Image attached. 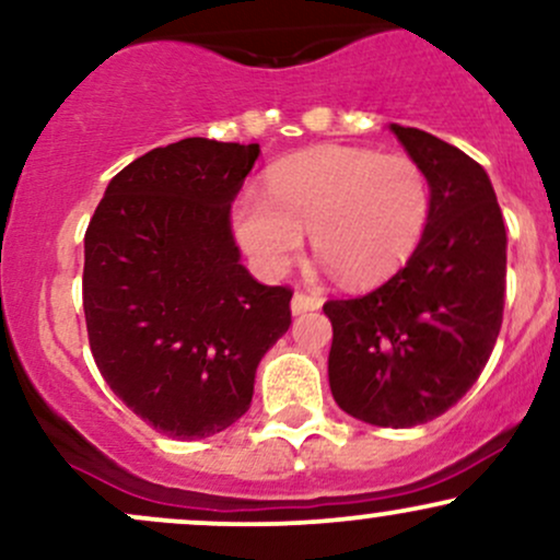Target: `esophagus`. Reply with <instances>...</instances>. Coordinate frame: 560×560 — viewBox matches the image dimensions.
Returning <instances> with one entry per match:
<instances>
[{
	"label": "esophagus",
	"mask_w": 560,
	"mask_h": 560,
	"mask_svg": "<svg viewBox=\"0 0 560 560\" xmlns=\"http://www.w3.org/2000/svg\"><path fill=\"white\" fill-rule=\"evenodd\" d=\"M324 305V300L318 298V294H311V292H294L292 298V313L294 316H300V313H307V311H318V307Z\"/></svg>",
	"instance_id": "34e87169"
}]
</instances>
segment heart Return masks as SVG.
<instances>
[{
	"instance_id": "heart-1",
	"label": "heart",
	"mask_w": 560,
	"mask_h": 560,
	"mask_svg": "<svg viewBox=\"0 0 560 560\" xmlns=\"http://www.w3.org/2000/svg\"><path fill=\"white\" fill-rule=\"evenodd\" d=\"M242 191L234 226L262 271L300 255L302 231L345 284H376L413 258L432 218V182L419 160L365 147H320L279 163L266 184Z\"/></svg>"
}]
</instances>
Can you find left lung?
I'll list each match as a JSON object with an SVG mask.
<instances>
[{
    "mask_svg": "<svg viewBox=\"0 0 560 560\" xmlns=\"http://www.w3.org/2000/svg\"><path fill=\"white\" fill-rule=\"evenodd\" d=\"M432 182V218L405 266L361 298L329 300L331 395L374 427L408 429L445 413L471 389L503 324L505 226L477 160L392 124Z\"/></svg>",
    "mask_w": 560,
    "mask_h": 560,
    "instance_id": "8db88e82",
    "label": "left lung"
}]
</instances>
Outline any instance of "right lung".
I'll use <instances>...</instances> for the list:
<instances>
[{"instance_id": "right-lung-1", "label": "right lung", "mask_w": 560, "mask_h": 560, "mask_svg": "<svg viewBox=\"0 0 560 560\" xmlns=\"http://www.w3.org/2000/svg\"><path fill=\"white\" fill-rule=\"evenodd\" d=\"M258 144L182 139L126 165L83 236V313L102 378L141 421L202 440L240 421L292 324V289L240 262L229 210Z\"/></svg>"}]
</instances>
